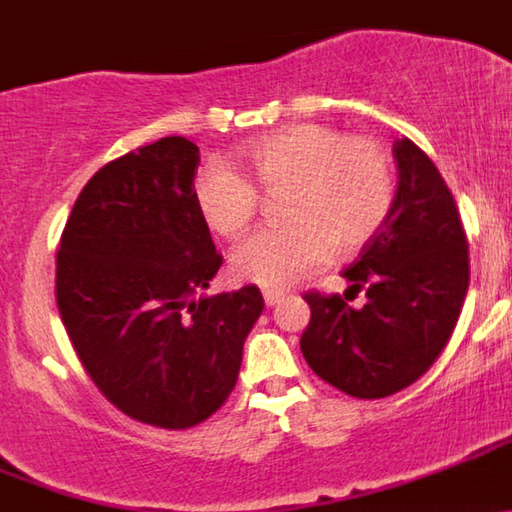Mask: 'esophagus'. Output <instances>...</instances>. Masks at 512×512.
I'll list each match as a JSON object with an SVG mask.
<instances>
[{"mask_svg": "<svg viewBox=\"0 0 512 512\" xmlns=\"http://www.w3.org/2000/svg\"><path fill=\"white\" fill-rule=\"evenodd\" d=\"M281 301H283L281 291H263V303H266V306H276V303Z\"/></svg>", "mask_w": 512, "mask_h": 512, "instance_id": "1", "label": "esophagus"}]
</instances>
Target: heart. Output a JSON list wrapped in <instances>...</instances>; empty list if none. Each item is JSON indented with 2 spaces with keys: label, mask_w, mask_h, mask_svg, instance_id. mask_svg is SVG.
I'll return each instance as SVG.
<instances>
[{
  "label": "heart",
  "mask_w": 512,
  "mask_h": 512,
  "mask_svg": "<svg viewBox=\"0 0 512 512\" xmlns=\"http://www.w3.org/2000/svg\"><path fill=\"white\" fill-rule=\"evenodd\" d=\"M248 181L224 164L194 179V204L214 234L236 239L254 221L258 194L276 196L278 229L258 231L231 254V273L263 288H288L316 271L328 251L363 249L393 206L391 161L383 146L323 124H291L246 141Z\"/></svg>",
  "instance_id": "b5f03b06"
}]
</instances>
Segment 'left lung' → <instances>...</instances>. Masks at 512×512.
Masks as SVG:
<instances>
[{
	"instance_id": "8db88e82",
	"label": "left lung",
	"mask_w": 512,
	"mask_h": 512,
	"mask_svg": "<svg viewBox=\"0 0 512 512\" xmlns=\"http://www.w3.org/2000/svg\"><path fill=\"white\" fill-rule=\"evenodd\" d=\"M393 159L391 211L343 271L346 296L366 288V303L306 293L303 358L353 398H386L416 383L448 343L468 291V241L443 176L411 139L393 144Z\"/></svg>"
}]
</instances>
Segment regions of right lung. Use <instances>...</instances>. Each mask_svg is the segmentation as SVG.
I'll return each mask as SVG.
<instances>
[{
	"instance_id": "right-lung-1",
	"label": "right lung",
	"mask_w": 512,
	"mask_h": 512,
	"mask_svg": "<svg viewBox=\"0 0 512 512\" xmlns=\"http://www.w3.org/2000/svg\"><path fill=\"white\" fill-rule=\"evenodd\" d=\"M199 146L164 136L101 166L57 254V306L79 361L134 421L191 428L219 411L263 311L256 286L199 296L221 268L194 204Z\"/></svg>"
}]
</instances>
